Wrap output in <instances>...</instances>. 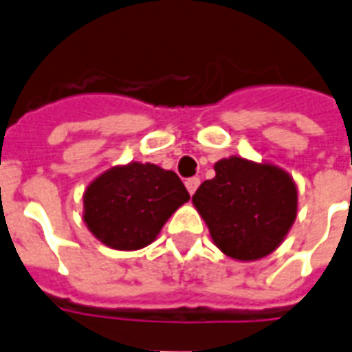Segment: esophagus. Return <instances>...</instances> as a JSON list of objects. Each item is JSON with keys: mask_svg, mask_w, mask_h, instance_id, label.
<instances>
[{"mask_svg": "<svg viewBox=\"0 0 352 352\" xmlns=\"http://www.w3.org/2000/svg\"><path fill=\"white\" fill-rule=\"evenodd\" d=\"M199 184H201V179L199 177H191V179H188L186 181V188H188V191H190V195H193L197 191V188H199Z\"/></svg>", "mask_w": 352, "mask_h": 352, "instance_id": "34e87169", "label": "esophagus"}]
</instances>
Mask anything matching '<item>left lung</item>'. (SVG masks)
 Listing matches in <instances>:
<instances>
[{
  "mask_svg": "<svg viewBox=\"0 0 352 352\" xmlns=\"http://www.w3.org/2000/svg\"><path fill=\"white\" fill-rule=\"evenodd\" d=\"M215 171L213 179L199 186L193 204L217 248L236 260L270 255L295 222L293 179L273 164H255L241 157L222 159Z\"/></svg>",
  "mask_w": 352,
  "mask_h": 352,
  "instance_id": "8db88e82",
  "label": "left lung"
}]
</instances>
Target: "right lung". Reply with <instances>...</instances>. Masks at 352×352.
Returning a JSON list of instances; mask_svg holds the SVG:
<instances>
[{
    "mask_svg": "<svg viewBox=\"0 0 352 352\" xmlns=\"http://www.w3.org/2000/svg\"><path fill=\"white\" fill-rule=\"evenodd\" d=\"M190 199L175 171L131 162L97 177L85 191L88 230L113 250H141L155 241L171 213Z\"/></svg>",
    "mask_w": 352,
    "mask_h": 352,
    "instance_id": "obj_1",
    "label": "right lung"
}]
</instances>
